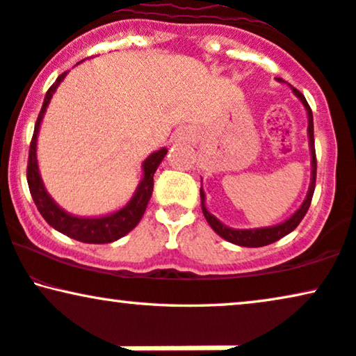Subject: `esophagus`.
<instances>
[{
  "instance_id": "esophagus-1",
  "label": "esophagus",
  "mask_w": 356,
  "mask_h": 356,
  "mask_svg": "<svg viewBox=\"0 0 356 356\" xmlns=\"http://www.w3.org/2000/svg\"><path fill=\"white\" fill-rule=\"evenodd\" d=\"M181 138H186V134H184V132L179 134V140H181Z\"/></svg>"
}]
</instances>
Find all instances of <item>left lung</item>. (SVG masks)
<instances>
[{"mask_svg":"<svg viewBox=\"0 0 356 356\" xmlns=\"http://www.w3.org/2000/svg\"><path fill=\"white\" fill-rule=\"evenodd\" d=\"M278 81H283L281 78H278ZM293 88V93L298 96L299 99L302 101L304 108L307 111V118H309V126H307V134H309V145H311V155H312V177H311V186H309L307 196L304 200L302 206L294 212L293 216L288 220H284L283 224L273 225V227H263V229H230L227 225H224L218 218L211 214L209 211L206 209L204 206V191H202L201 186V207H202V214L212 229H214L216 234H219L220 237L227 240V242H232L235 245L240 247H265L270 245V243L276 242V240L283 238L284 235H288L289 232H293L294 229L298 227L299 222L304 219L306 212L311 206L312 201V195H314V189H316V175H317V159H316V147H314V119H312V111L311 106L307 104L306 98L301 91L296 90L294 86Z\"/></svg>","mask_w":356,"mask_h":356,"instance_id":"8db88e82","label":"left lung"}]
</instances>
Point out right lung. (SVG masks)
Segmentation results:
<instances>
[{"label":"right lung","instance_id":"1","mask_svg":"<svg viewBox=\"0 0 356 356\" xmlns=\"http://www.w3.org/2000/svg\"><path fill=\"white\" fill-rule=\"evenodd\" d=\"M67 72L57 78V81L49 88L47 95H45L42 109H40L39 118L35 121L34 134H32V140L29 147V160H27V184H29V191L32 200H34L37 209H39L40 216L47 220L49 225H52L55 230L62 232L68 237L80 240L85 243H109L114 240L124 237V235L131 232L136 225L140 222L142 216L147 209L149 200L154 191V175L159 168V165L167 155V149H160L159 152H154L149 159L144 161V178H142L140 184H138L136 195L126 207L121 211L114 212V214L104 216V218H95V219H85V218H75V216L68 214L55 204V201L49 196L45 191L42 179L39 175V167H37V156H35V145H37V134H39L40 121H42L45 109L52 99V95L57 90L60 81L63 80Z\"/></svg>","mask_w":356,"mask_h":356}]
</instances>
